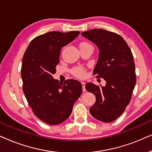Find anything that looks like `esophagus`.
Wrapping results in <instances>:
<instances>
[{"mask_svg": "<svg viewBox=\"0 0 152 152\" xmlns=\"http://www.w3.org/2000/svg\"><path fill=\"white\" fill-rule=\"evenodd\" d=\"M82 83V88H83V91H86V88H85V82H81Z\"/></svg>", "mask_w": 152, "mask_h": 152, "instance_id": "34e87169", "label": "esophagus"}]
</instances>
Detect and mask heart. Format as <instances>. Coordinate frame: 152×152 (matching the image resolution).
I'll use <instances>...</instances> for the list:
<instances>
[{
    "label": "heart",
    "instance_id": "heart-1",
    "mask_svg": "<svg viewBox=\"0 0 152 152\" xmlns=\"http://www.w3.org/2000/svg\"><path fill=\"white\" fill-rule=\"evenodd\" d=\"M72 73L77 77L83 78L85 76V70L82 67H75L72 70Z\"/></svg>",
    "mask_w": 152,
    "mask_h": 152
}]
</instances>
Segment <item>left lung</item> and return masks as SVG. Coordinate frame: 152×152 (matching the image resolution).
Listing matches in <instances>:
<instances>
[{"label":"left lung","mask_w":152,"mask_h":152,"mask_svg":"<svg viewBox=\"0 0 152 152\" xmlns=\"http://www.w3.org/2000/svg\"><path fill=\"white\" fill-rule=\"evenodd\" d=\"M99 49L93 75L106 81L104 86L87 83V91L93 93L96 102L90 113L95 119L111 122L125 110L136 83L134 57L127 43L120 35L102 29L82 33Z\"/></svg>","instance_id":"1"}]
</instances>
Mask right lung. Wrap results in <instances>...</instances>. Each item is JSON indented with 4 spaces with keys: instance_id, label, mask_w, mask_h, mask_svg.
<instances>
[{
    "instance_id": "add662e5",
    "label": "right lung",
    "mask_w": 152,
    "mask_h": 152,
    "mask_svg": "<svg viewBox=\"0 0 152 152\" xmlns=\"http://www.w3.org/2000/svg\"><path fill=\"white\" fill-rule=\"evenodd\" d=\"M80 34L50 32L31 41L22 60L23 91L34 115L45 123L56 125L65 121L82 94V86L74 80L64 84L55 80L61 48Z\"/></svg>"
}]
</instances>
